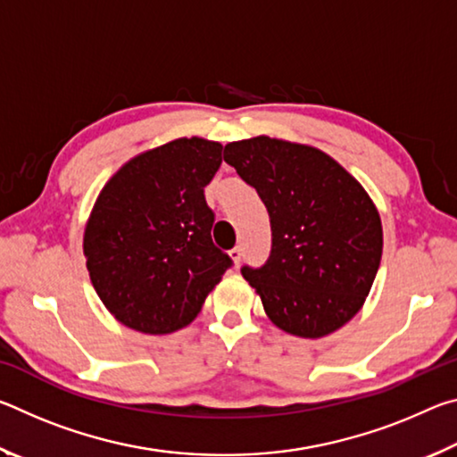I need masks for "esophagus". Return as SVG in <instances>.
Returning a JSON list of instances; mask_svg holds the SVG:
<instances>
[{
  "label": "esophagus",
  "instance_id": "esophagus-1",
  "mask_svg": "<svg viewBox=\"0 0 457 457\" xmlns=\"http://www.w3.org/2000/svg\"><path fill=\"white\" fill-rule=\"evenodd\" d=\"M229 258L234 260L236 266H239V262H242V258H244V247L242 245H236L234 250H229Z\"/></svg>",
  "mask_w": 457,
  "mask_h": 457
}]
</instances>
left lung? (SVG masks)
<instances>
[{
  "mask_svg": "<svg viewBox=\"0 0 457 457\" xmlns=\"http://www.w3.org/2000/svg\"><path fill=\"white\" fill-rule=\"evenodd\" d=\"M223 161L258 191L272 250L242 274L278 328L319 338L365 303L383 253L378 212L359 181L319 149L270 137L226 145Z\"/></svg>",
  "mask_w": 457,
  "mask_h": 457,
  "instance_id": "obj_1",
  "label": "left lung"
}]
</instances>
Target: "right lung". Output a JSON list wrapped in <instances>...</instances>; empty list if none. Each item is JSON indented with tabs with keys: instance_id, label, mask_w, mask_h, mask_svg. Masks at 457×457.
Segmentation results:
<instances>
[{
	"instance_id": "1",
	"label": "right lung",
	"mask_w": 457,
	"mask_h": 457,
	"mask_svg": "<svg viewBox=\"0 0 457 457\" xmlns=\"http://www.w3.org/2000/svg\"><path fill=\"white\" fill-rule=\"evenodd\" d=\"M221 149L177 138L129 161L100 191L84 256L100 300L125 327L146 335L187 327L234 266L213 244L215 213L205 201Z\"/></svg>"
}]
</instances>
